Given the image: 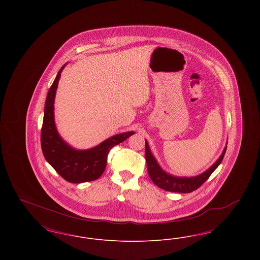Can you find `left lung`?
I'll return each instance as SVG.
<instances>
[{
    "instance_id": "1",
    "label": "left lung",
    "mask_w": 260,
    "mask_h": 260,
    "mask_svg": "<svg viewBox=\"0 0 260 260\" xmlns=\"http://www.w3.org/2000/svg\"><path fill=\"white\" fill-rule=\"evenodd\" d=\"M226 148L227 146H225L222 154L218 158V160L206 172L193 177H178V176H173L172 174H169L161 170V167L156 161L155 157L151 153L147 141L145 140V158H146L149 176L156 185L166 191L177 192V193H191L196 189H198L205 181H207L210 174L213 173L215 169L220 165V162L224 158Z\"/></svg>"
}]
</instances>
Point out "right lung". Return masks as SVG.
<instances>
[{
    "instance_id": "right-lung-1",
    "label": "right lung",
    "mask_w": 260,
    "mask_h": 260,
    "mask_svg": "<svg viewBox=\"0 0 260 260\" xmlns=\"http://www.w3.org/2000/svg\"><path fill=\"white\" fill-rule=\"evenodd\" d=\"M65 65L58 71L47 95L41 132V145L46 160L56 173L71 183H82L96 180L100 177L105 171L110 149L133 136L135 132L112 136L98 146L87 150H76L69 146L57 133L53 113L55 92Z\"/></svg>"
}]
</instances>
